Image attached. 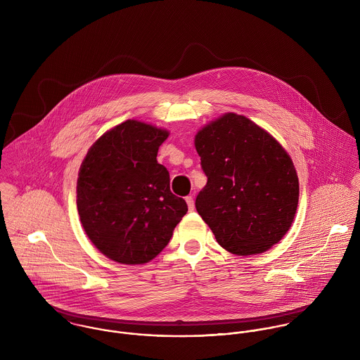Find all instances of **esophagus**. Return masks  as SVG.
<instances>
[{
	"instance_id": "esophagus-1",
	"label": "esophagus",
	"mask_w": 360,
	"mask_h": 360,
	"mask_svg": "<svg viewBox=\"0 0 360 360\" xmlns=\"http://www.w3.org/2000/svg\"><path fill=\"white\" fill-rule=\"evenodd\" d=\"M186 202H187V205H188V209H190V210H194L195 205H194V198H193L191 195H188V197L186 198Z\"/></svg>"
}]
</instances>
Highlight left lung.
Listing matches in <instances>:
<instances>
[{
	"label": "left lung",
	"mask_w": 360,
	"mask_h": 360,
	"mask_svg": "<svg viewBox=\"0 0 360 360\" xmlns=\"http://www.w3.org/2000/svg\"><path fill=\"white\" fill-rule=\"evenodd\" d=\"M207 177L197 212L229 252L248 257L277 244L290 230L300 181L287 151L248 117L224 113L195 136Z\"/></svg>",
	"instance_id": "obj_1"
}]
</instances>
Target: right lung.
<instances>
[{
    "instance_id": "right-lung-1",
    "label": "right lung",
    "mask_w": 360,
    "mask_h": 360,
    "mask_svg": "<svg viewBox=\"0 0 360 360\" xmlns=\"http://www.w3.org/2000/svg\"><path fill=\"white\" fill-rule=\"evenodd\" d=\"M169 131L126 120L91 146L77 179V210L100 252L123 264L153 260L187 213L156 155Z\"/></svg>"
}]
</instances>
